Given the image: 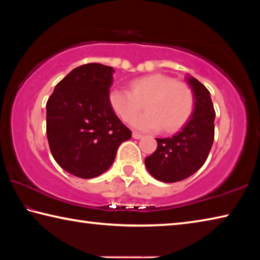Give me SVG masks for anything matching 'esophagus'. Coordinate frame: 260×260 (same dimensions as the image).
I'll list each match as a JSON object with an SVG mask.
<instances>
[{
	"mask_svg": "<svg viewBox=\"0 0 260 260\" xmlns=\"http://www.w3.org/2000/svg\"><path fill=\"white\" fill-rule=\"evenodd\" d=\"M133 139H135V140H140V139H142V135L141 134H139V133H133Z\"/></svg>",
	"mask_w": 260,
	"mask_h": 260,
	"instance_id": "esophagus-1",
	"label": "esophagus"
}]
</instances>
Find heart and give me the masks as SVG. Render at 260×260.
I'll use <instances>...</instances> for the list:
<instances>
[{
    "mask_svg": "<svg viewBox=\"0 0 260 260\" xmlns=\"http://www.w3.org/2000/svg\"><path fill=\"white\" fill-rule=\"evenodd\" d=\"M131 90L114 88L109 93L110 107L124 121H131L144 102L148 112L133 121L136 129H160L173 133L186 124L193 111V94L187 83L161 73H152L131 81Z\"/></svg>",
    "mask_w": 260,
    "mask_h": 260,
    "instance_id": "heart-1",
    "label": "heart"
}]
</instances>
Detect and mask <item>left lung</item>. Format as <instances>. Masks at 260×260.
I'll return each mask as SVG.
<instances>
[{"label":"left lung","instance_id":"8db88e82","mask_svg":"<svg viewBox=\"0 0 260 260\" xmlns=\"http://www.w3.org/2000/svg\"><path fill=\"white\" fill-rule=\"evenodd\" d=\"M186 81L193 94L190 119L172 138L156 139V151L144 159L148 172L161 182H178L197 172L213 144L215 112L210 91L191 76Z\"/></svg>","mask_w":260,"mask_h":260}]
</instances>
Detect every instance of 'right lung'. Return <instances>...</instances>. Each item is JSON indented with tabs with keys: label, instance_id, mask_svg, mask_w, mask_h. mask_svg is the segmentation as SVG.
Returning a JSON list of instances; mask_svg holds the SVG:
<instances>
[{
	"label": "right lung",
	"instance_id": "1",
	"mask_svg": "<svg viewBox=\"0 0 260 260\" xmlns=\"http://www.w3.org/2000/svg\"><path fill=\"white\" fill-rule=\"evenodd\" d=\"M111 67L89 63L57 83L47 102V138L51 155L67 172L81 179L109 170L132 132L110 107Z\"/></svg>",
	"mask_w": 260,
	"mask_h": 260
}]
</instances>
